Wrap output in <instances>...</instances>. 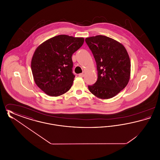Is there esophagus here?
<instances>
[{
    "label": "esophagus",
    "instance_id": "esophagus-1",
    "mask_svg": "<svg viewBox=\"0 0 160 160\" xmlns=\"http://www.w3.org/2000/svg\"><path fill=\"white\" fill-rule=\"evenodd\" d=\"M78 76L80 77H83L84 76V74L83 73H80V74H78Z\"/></svg>",
    "mask_w": 160,
    "mask_h": 160
}]
</instances>
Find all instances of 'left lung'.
I'll return each instance as SVG.
<instances>
[{"mask_svg":"<svg viewBox=\"0 0 160 160\" xmlns=\"http://www.w3.org/2000/svg\"><path fill=\"white\" fill-rule=\"evenodd\" d=\"M97 64L98 78L89 85V91L101 99L116 95L128 83L131 72L129 56L124 46L112 38L97 35L85 39Z\"/></svg>","mask_w":160,"mask_h":160,"instance_id":"obj_1","label":"left lung"}]
</instances>
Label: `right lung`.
<instances>
[{
  "label": "right lung",
  "mask_w": 160,
  "mask_h": 160,
  "mask_svg": "<svg viewBox=\"0 0 160 160\" xmlns=\"http://www.w3.org/2000/svg\"><path fill=\"white\" fill-rule=\"evenodd\" d=\"M83 42V38L60 35L38 46L31 69L35 83L47 95L58 97L69 90L75 77L71 57Z\"/></svg>",
  "instance_id": "1"
}]
</instances>
